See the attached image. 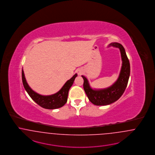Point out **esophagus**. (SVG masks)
<instances>
[{"mask_svg": "<svg viewBox=\"0 0 155 155\" xmlns=\"http://www.w3.org/2000/svg\"><path fill=\"white\" fill-rule=\"evenodd\" d=\"M77 73H78V74H79V75H81V74H83V71L81 69H79V70H78Z\"/></svg>", "mask_w": 155, "mask_h": 155, "instance_id": "1", "label": "esophagus"}]
</instances>
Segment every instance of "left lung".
<instances>
[{
    "mask_svg": "<svg viewBox=\"0 0 155 155\" xmlns=\"http://www.w3.org/2000/svg\"><path fill=\"white\" fill-rule=\"evenodd\" d=\"M109 46L119 48L121 54L122 66L117 80L111 86L104 89L95 90L90 87L87 79L81 76L83 80V88L90 101L95 105H107L119 100L124 93L128 84L130 74V65L124 48L121 44L114 42Z\"/></svg>",
    "mask_w": 155,
    "mask_h": 155,
    "instance_id": "obj_1",
    "label": "left lung"
}]
</instances>
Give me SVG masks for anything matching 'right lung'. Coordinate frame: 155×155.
Here are the masks:
<instances>
[{"instance_id": "1", "label": "right lung", "mask_w": 155, "mask_h": 155, "mask_svg": "<svg viewBox=\"0 0 155 155\" xmlns=\"http://www.w3.org/2000/svg\"><path fill=\"white\" fill-rule=\"evenodd\" d=\"M78 74H74L72 78L65 83L60 90L54 94L42 95L36 92L29 86L25 78L23 69H22V80L24 87L28 94L36 104L42 108L48 109H54L63 107L67 102L68 92L72 86L74 79Z\"/></svg>"}]
</instances>
